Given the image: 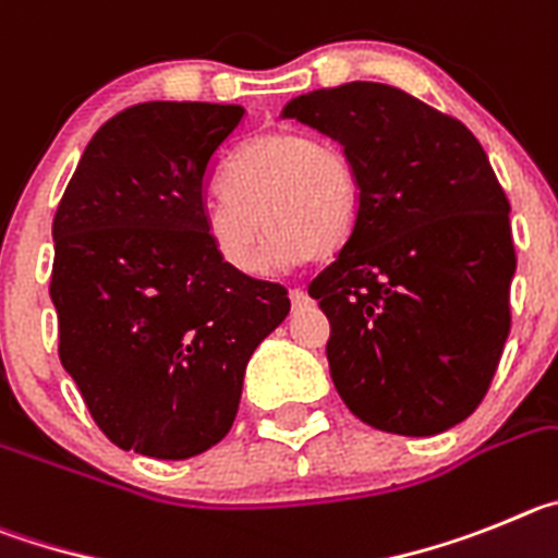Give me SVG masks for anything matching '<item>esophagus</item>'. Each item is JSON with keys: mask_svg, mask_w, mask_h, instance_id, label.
<instances>
[{"mask_svg": "<svg viewBox=\"0 0 558 558\" xmlns=\"http://www.w3.org/2000/svg\"><path fill=\"white\" fill-rule=\"evenodd\" d=\"M311 303H314V300L308 298V291H305V289H291V308L303 311V308H308Z\"/></svg>", "mask_w": 558, "mask_h": 558, "instance_id": "obj_1", "label": "esophagus"}]
</instances>
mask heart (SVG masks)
Returning a JSON list of instances; mask_svg holds the SVG:
<instances>
[{"mask_svg": "<svg viewBox=\"0 0 558 558\" xmlns=\"http://www.w3.org/2000/svg\"><path fill=\"white\" fill-rule=\"evenodd\" d=\"M359 203V174L339 144L278 128L235 149L222 172V197L205 210V228L230 267L255 272L267 258L264 227L286 258L323 260L350 239Z\"/></svg>", "mask_w": 558, "mask_h": 558, "instance_id": "obj_1", "label": "heart"}]
</instances>
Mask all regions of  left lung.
Listing matches in <instances>:
<instances>
[{
	"instance_id": "obj_1",
	"label": "left lung",
	"mask_w": 558,
	"mask_h": 558,
	"mask_svg": "<svg viewBox=\"0 0 558 558\" xmlns=\"http://www.w3.org/2000/svg\"><path fill=\"white\" fill-rule=\"evenodd\" d=\"M353 160L359 219L308 283L336 391L359 420L434 436L473 414L511 330L509 199L459 119L384 83L286 105Z\"/></svg>"
}]
</instances>
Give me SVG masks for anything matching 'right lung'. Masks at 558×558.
<instances>
[{
  "mask_svg": "<svg viewBox=\"0 0 558 558\" xmlns=\"http://www.w3.org/2000/svg\"><path fill=\"white\" fill-rule=\"evenodd\" d=\"M242 105L142 102L97 130L52 219L60 364L122 450L189 459L225 439L286 286L230 267L205 189Z\"/></svg>",
  "mask_w": 558,
  "mask_h": 558,
  "instance_id": "add662e5",
  "label": "right lung"
}]
</instances>
